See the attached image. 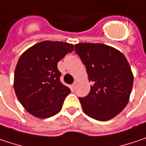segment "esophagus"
Segmentation results:
<instances>
[{
	"mask_svg": "<svg viewBox=\"0 0 146 146\" xmlns=\"http://www.w3.org/2000/svg\"><path fill=\"white\" fill-rule=\"evenodd\" d=\"M76 85H77V81H74V83L72 84V88H73V89H75Z\"/></svg>",
	"mask_w": 146,
	"mask_h": 146,
	"instance_id": "34e87169",
	"label": "esophagus"
}]
</instances>
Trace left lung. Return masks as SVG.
Here are the masks:
<instances>
[{
    "label": "left lung",
    "mask_w": 146,
    "mask_h": 146,
    "mask_svg": "<svg viewBox=\"0 0 146 146\" xmlns=\"http://www.w3.org/2000/svg\"><path fill=\"white\" fill-rule=\"evenodd\" d=\"M75 52L92 83L89 94L79 97L84 111L100 121L112 119L125 108L133 87V73L125 55L102 43L76 44Z\"/></svg>",
    "instance_id": "obj_1"
}]
</instances>
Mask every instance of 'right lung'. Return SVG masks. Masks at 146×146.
Wrapping results in <instances>:
<instances>
[{
    "mask_svg": "<svg viewBox=\"0 0 146 146\" xmlns=\"http://www.w3.org/2000/svg\"><path fill=\"white\" fill-rule=\"evenodd\" d=\"M73 51V44L44 41L22 53L15 70L14 89L27 112L46 119L61 110L71 90L60 81L58 62Z\"/></svg>",
    "mask_w": 146,
    "mask_h": 146,
    "instance_id": "add662e5",
    "label": "right lung"
}]
</instances>
